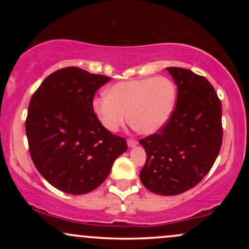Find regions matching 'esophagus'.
I'll return each instance as SVG.
<instances>
[{
	"mask_svg": "<svg viewBox=\"0 0 249 249\" xmlns=\"http://www.w3.org/2000/svg\"><path fill=\"white\" fill-rule=\"evenodd\" d=\"M137 142H137L136 139H133V138H128L127 139V145L130 147H132V146H134V145H137Z\"/></svg>",
	"mask_w": 249,
	"mask_h": 249,
	"instance_id": "1",
	"label": "esophagus"
}]
</instances>
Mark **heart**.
Instances as JSON below:
<instances>
[{
	"mask_svg": "<svg viewBox=\"0 0 249 249\" xmlns=\"http://www.w3.org/2000/svg\"><path fill=\"white\" fill-rule=\"evenodd\" d=\"M177 103V87L164 76L130 79L116 83L107 96L93 102L101 124L116 132L127 121L137 132H158L170 121Z\"/></svg>",
	"mask_w": 249,
	"mask_h": 249,
	"instance_id": "heart-1",
	"label": "heart"
}]
</instances>
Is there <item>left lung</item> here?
I'll use <instances>...</instances> for the list:
<instances>
[{
	"label": "left lung",
	"instance_id": "obj_1",
	"mask_svg": "<svg viewBox=\"0 0 249 249\" xmlns=\"http://www.w3.org/2000/svg\"><path fill=\"white\" fill-rule=\"evenodd\" d=\"M178 87L170 121L139 141L146 152L141 180L161 196L184 193L212 168L222 144L221 101L211 83L184 68H167Z\"/></svg>",
	"mask_w": 249,
	"mask_h": 249
}]
</instances>
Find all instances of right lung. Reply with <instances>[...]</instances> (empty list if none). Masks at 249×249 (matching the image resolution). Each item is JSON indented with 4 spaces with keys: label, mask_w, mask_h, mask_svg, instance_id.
I'll use <instances>...</instances> for the list:
<instances>
[{
    "label": "right lung",
    "mask_w": 249,
    "mask_h": 249,
    "mask_svg": "<svg viewBox=\"0 0 249 249\" xmlns=\"http://www.w3.org/2000/svg\"><path fill=\"white\" fill-rule=\"evenodd\" d=\"M108 81L81 68H63L30 99L25 132L31 159L43 178L65 193L95 190L127 150L125 138L107 130L93 111V97Z\"/></svg>",
    "instance_id": "obj_1"
}]
</instances>
